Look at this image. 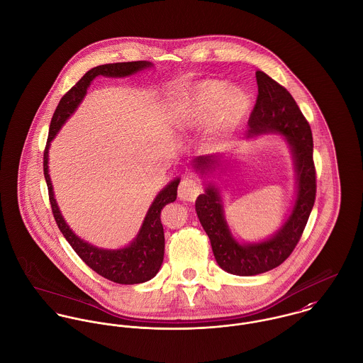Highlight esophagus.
Returning a JSON list of instances; mask_svg holds the SVG:
<instances>
[{
	"mask_svg": "<svg viewBox=\"0 0 363 363\" xmlns=\"http://www.w3.org/2000/svg\"><path fill=\"white\" fill-rule=\"evenodd\" d=\"M200 191L201 190H200L199 183L191 177H186L179 184V199L183 201H189V203L194 201L199 197Z\"/></svg>",
	"mask_w": 363,
	"mask_h": 363,
	"instance_id": "34e87169",
	"label": "esophagus"
}]
</instances>
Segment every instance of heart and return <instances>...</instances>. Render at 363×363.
<instances>
[{"label": "heart", "instance_id": "obj_1", "mask_svg": "<svg viewBox=\"0 0 363 363\" xmlns=\"http://www.w3.org/2000/svg\"><path fill=\"white\" fill-rule=\"evenodd\" d=\"M250 108L249 95L219 79L196 81L180 89L170 104L169 121L180 131H190L213 121L219 131L236 128Z\"/></svg>", "mask_w": 363, "mask_h": 363}]
</instances>
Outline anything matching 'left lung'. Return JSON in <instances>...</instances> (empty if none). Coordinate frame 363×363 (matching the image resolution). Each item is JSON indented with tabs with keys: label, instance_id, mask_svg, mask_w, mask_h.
<instances>
[{
	"label": "left lung",
	"instance_id": "left-lung-1",
	"mask_svg": "<svg viewBox=\"0 0 363 363\" xmlns=\"http://www.w3.org/2000/svg\"><path fill=\"white\" fill-rule=\"evenodd\" d=\"M256 79L259 96L249 118L247 138L279 135L291 152L295 169V199L281 226L262 240L236 239L225 218L218 183L232 164L230 160L225 154H216L199 156L191 162L204 184V193L196 201V212L209 238L215 259L223 271L239 277L267 272L289 257L303 233L315 199L311 125L284 86L262 71L256 72Z\"/></svg>",
	"mask_w": 363,
	"mask_h": 363
}]
</instances>
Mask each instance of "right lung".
<instances>
[{
    "label": "right lung",
    "instance_id": "right-lung-1",
    "mask_svg": "<svg viewBox=\"0 0 363 363\" xmlns=\"http://www.w3.org/2000/svg\"><path fill=\"white\" fill-rule=\"evenodd\" d=\"M151 61H131V62H116L104 64L89 69L77 84L72 86L60 101L50 123L49 140L43 156L45 179L49 189V197L52 204V215L58 225V229L71 245L74 252L82 261L92 268L95 272L117 284L133 285L152 279L162 267L164 255V235L160 222V212L164 206L176 201L177 186L180 179L170 180L157 194L152 204L148 208L147 215L137 236L124 247L120 249H104L98 247L84 239H81L65 222L52 190V179L49 173V151L52 141L67 123V120L77 111L78 106L82 104L86 96V91L92 81L104 75L107 78H125L135 75L144 69L152 68Z\"/></svg>",
    "mask_w": 363,
    "mask_h": 363
}]
</instances>
